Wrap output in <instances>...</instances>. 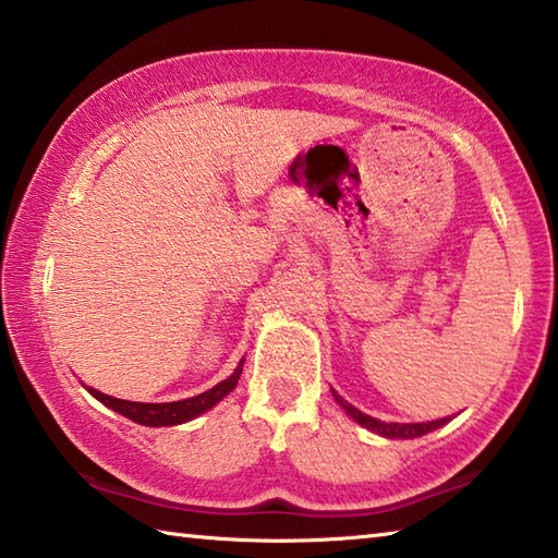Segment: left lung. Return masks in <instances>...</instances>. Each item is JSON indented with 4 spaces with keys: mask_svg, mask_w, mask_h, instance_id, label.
Segmentation results:
<instances>
[{
    "mask_svg": "<svg viewBox=\"0 0 558 558\" xmlns=\"http://www.w3.org/2000/svg\"><path fill=\"white\" fill-rule=\"evenodd\" d=\"M333 392V400H337L343 410H347L349 417L353 422H359L361 427H366L371 432L380 434V437L385 439H414V437H424V434H429L434 429L444 427V424L451 422V417H441V420H434V422H412V424H400V422H380L376 417H371V414H363L361 410L353 408L351 402H347L341 398V395H337V390Z\"/></svg>",
    "mask_w": 558,
    "mask_h": 558,
    "instance_id": "1",
    "label": "left lung"
}]
</instances>
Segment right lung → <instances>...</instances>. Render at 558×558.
<instances>
[{"instance_id":"1","label":"right lung","mask_w":558,"mask_h":558,"mask_svg":"<svg viewBox=\"0 0 558 558\" xmlns=\"http://www.w3.org/2000/svg\"><path fill=\"white\" fill-rule=\"evenodd\" d=\"M241 371H244V359L239 361V366L227 380L217 383L215 388H209L207 392H199L195 398L187 400H178V402H131V400H119L111 398V395L99 392L95 388H87V392L97 398L102 404H107L109 410H114L119 414H124L131 422L144 424V427H170V424H182L199 417L202 412H207L215 408L219 400H225L227 395L236 388V383L241 378Z\"/></svg>"}]
</instances>
